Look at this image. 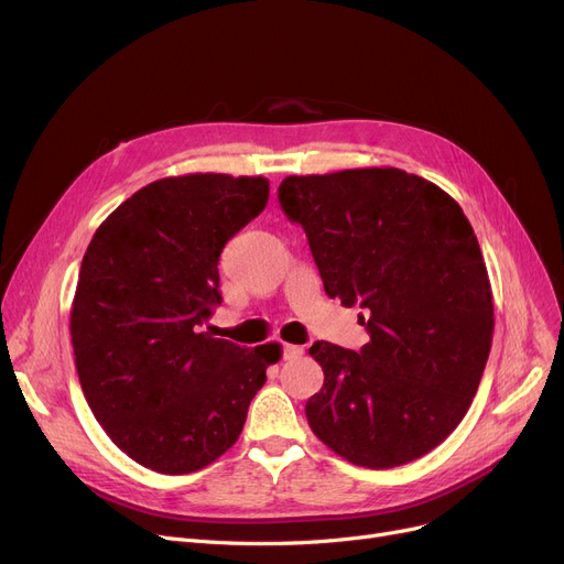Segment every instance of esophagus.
Here are the masks:
<instances>
[{
    "label": "esophagus",
    "instance_id": "obj_1",
    "mask_svg": "<svg viewBox=\"0 0 564 564\" xmlns=\"http://www.w3.org/2000/svg\"><path fill=\"white\" fill-rule=\"evenodd\" d=\"M304 354V347L302 345H283V359H300Z\"/></svg>",
    "mask_w": 564,
    "mask_h": 564
}]
</instances>
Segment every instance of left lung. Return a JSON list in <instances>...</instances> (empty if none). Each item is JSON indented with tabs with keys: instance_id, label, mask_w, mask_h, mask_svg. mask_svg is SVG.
<instances>
[{
	"instance_id": "8db88e82",
	"label": "left lung",
	"mask_w": 564,
	"mask_h": 564,
	"mask_svg": "<svg viewBox=\"0 0 564 564\" xmlns=\"http://www.w3.org/2000/svg\"><path fill=\"white\" fill-rule=\"evenodd\" d=\"M288 219L304 226L324 292L351 308L361 351L319 340L313 434L343 459L393 468L434 451L476 395L494 336L487 264L459 203L393 166L288 175Z\"/></svg>"
}]
</instances>
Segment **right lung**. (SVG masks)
Segmentation results:
<instances>
[{"label": "right lung", "instance_id": "add662e5", "mask_svg": "<svg viewBox=\"0 0 564 564\" xmlns=\"http://www.w3.org/2000/svg\"><path fill=\"white\" fill-rule=\"evenodd\" d=\"M270 181L171 175L134 192L88 245L70 308L84 398L137 464L183 476L240 436L281 345L253 349L200 332L221 304L219 256L262 213Z\"/></svg>", "mask_w": 564, "mask_h": 564}]
</instances>
